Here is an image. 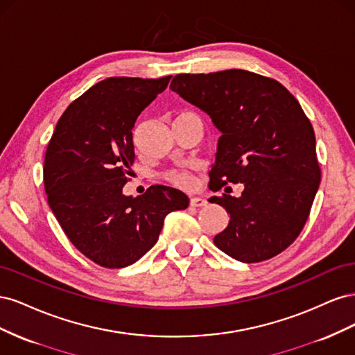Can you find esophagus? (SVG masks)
Returning <instances> with one entry per match:
<instances>
[{
    "label": "esophagus",
    "mask_w": 355,
    "mask_h": 355,
    "mask_svg": "<svg viewBox=\"0 0 355 355\" xmlns=\"http://www.w3.org/2000/svg\"><path fill=\"white\" fill-rule=\"evenodd\" d=\"M189 204L192 207H202V206H207V200H204L201 197H194V198H191Z\"/></svg>",
    "instance_id": "34e87169"
}]
</instances>
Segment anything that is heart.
I'll return each mask as SVG.
<instances>
[{"mask_svg": "<svg viewBox=\"0 0 355 355\" xmlns=\"http://www.w3.org/2000/svg\"><path fill=\"white\" fill-rule=\"evenodd\" d=\"M166 178L171 185L184 188V189H191L196 185L194 176H192L187 170H171V171H168Z\"/></svg>", "mask_w": 355, "mask_h": 355, "instance_id": "heart-1", "label": "heart"}]
</instances>
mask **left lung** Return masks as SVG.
<instances>
[{
	"label": "left lung",
	"instance_id": "8db88e82",
	"mask_svg": "<svg viewBox=\"0 0 355 355\" xmlns=\"http://www.w3.org/2000/svg\"><path fill=\"white\" fill-rule=\"evenodd\" d=\"M170 89L207 112L222 136L209 188L230 223L213 239L244 263L280 254L304 230L321 180L313 124L282 83L244 69L179 73Z\"/></svg>",
	"mask_w": 355,
	"mask_h": 355
}]
</instances>
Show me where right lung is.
Listing matches in <instances>:
<instances>
[{
    "instance_id": "1",
    "label": "right lung",
    "mask_w": 355,
    "mask_h": 355,
    "mask_svg": "<svg viewBox=\"0 0 355 355\" xmlns=\"http://www.w3.org/2000/svg\"><path fill=\"white\" fill-rule=\"evenodd\" d=\"M163 78L111 77L94 84L62 114L44 158V189L69 241L103 268H124L154 247L164 218L184 210V192L153 185L125 197L135 163L136 118L164 92Z\"/></svg>"
}]
</instances>
